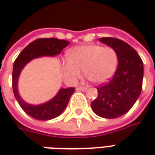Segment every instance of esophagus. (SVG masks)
Here are the masks:
<instances>
[{"label": "esophagus", "instance_id": "1", "mask_svg": "<svg viewBox=\"0 0 155 155\" xmlns=\"http://www.w3.org/2000/svg\"><path fill=\"white\" fill-rule=\"evenodd\" d=\"M76 91H87V88L86 87H77L76 88Z\"/></svg>", "mask_w": 155, "mask_h": 155}]
</instances>
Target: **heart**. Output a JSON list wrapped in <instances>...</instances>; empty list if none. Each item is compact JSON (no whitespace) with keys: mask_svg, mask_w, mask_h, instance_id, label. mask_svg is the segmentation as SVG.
<instances>
[{"mask_svg":"<svg viewBox=\"0 0 155 155\" xmlns=\"http://www.w3.org/2000/svg\"><path fill=\"white\" fill-rule=\"evenodd\" d=\"M118 55L110 46L84 45L71 49L69 59L62 62V73L65 80L75 83L81 71L93 83L102 84L109 81L116 71Z\"/></svg>","mask_w":155,"mask_h":155,"instance_id":"b5f03b06","label":"heart"}]
</instances>
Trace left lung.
I'll use <instances>...</instances> for the list:
<instances>
[{"label": "left lung", "mask_w": 155, "mask_h": 155, "mask_svg": "<svg viewBox=\"0 0 155 155\" xmlns=\"http://www.w3.org/2000/svg\"><path fill=\"white\" fill-rule=\"evenodd\" d=\"M99 41L116 51L118 67L110 81L97 87V99L91 103V108L98 116L115 119L126 114L140 97L143 61L136 51L124 41L112 37H102Z\"/></svg>", "instance_id": "left-lung-1"}]
</instances>
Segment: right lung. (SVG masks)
<instances>
[{"instance_id":"add662e5","label":"right lung","mask_w":155,"mask_h":155,"mask_svg":"<svg viewBox=\"0 0 155 155\" xmlns=\"http://www.w3.org/2000/svg\"><path fill=\"white\" fill-rule=\"evenodd\" d=\"M70 44V41L57 38H41L32 41L20 53L14 62L12 72V88L15 100L22 110L30 116L39 120H50L61 115L66 108L74 88H61L50 101L40 104L25 102L18 91V81L22 70L30 61L40 57H54Z\"/></svg>"}]
</instances>
